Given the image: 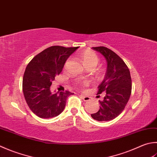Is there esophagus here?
Instances as JSON below:
<instances>
[{"label":"esophagus","instance_id":"esophagus-1","mask_svg":"<svg viewBox=\"0 0 157 157\" xmlns=\"http://www.w3.org/2000/svg\"><path fill=\"white\" fill-rule=\"evenodd\" d=\"M81 97H82V98L83 99V100H84V101H90L91 100V97H88V96H86V95L82 94Z\"/></svg>","mask_w":157,"mask_h":157}]
</instances>
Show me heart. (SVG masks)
I'll use <instances>...</instances> for the list:
<instances>
[{
	"mask_svg": "<svg viewBox=\"0 0 157 157\" xmlns=\"http://www.w3.org/2000/svg\"><path fill=\"white\" fill-rule=\"evenodd\" d=\"M81 59L86 69H94L99 63V58L94 52L86 50L81 54Z\"/></svg>",
	"mask_w": 157,
	"mask_h": 157,
	"instance_id": "heart-1",
	"label": "heart"
}]
</instances>
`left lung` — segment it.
Segmentation results:
<instances>
[{"instance_id":"8db88e82","label":"left lung","mask_w":157,"mask_h":157,"mask_svg":"<svg viewBox=\"0 0 157 157\" xmlns=\"http://www.w3.org/2000/svg\"><path fill=\"white\" fill-rule=\"evenodd\" d=\"M105 57L107 69L105 78L99 85L98 94L105 93L103 101H99L100 108L92 113L98 121H109L121 114L131 94V78L129 69L122 58L105 47L92 48Z\"/></svg>"}]
</instances>
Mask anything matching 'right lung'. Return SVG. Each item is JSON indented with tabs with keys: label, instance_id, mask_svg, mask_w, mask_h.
<instances>
[{
	"label": "right lung",
	"instance_id": "add662e5",
	"mask_svg": "<svg viewBox=\"0 0 157 157\" xmlns=\"http://www.w3.org/2000/svg\"><path fill=\"white\" fill-rule=\"evenodd\" d=\"M78 48L52 46L28 64L23 77V93L29 108L39 118L56 117L64 110L67 98L73 93L69 91L53 93L50 86L68 58Z\"/></svg>",
	"mask_w": 157,
	"mask_h": 157
}]
</instances>
